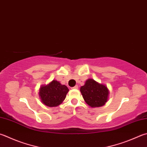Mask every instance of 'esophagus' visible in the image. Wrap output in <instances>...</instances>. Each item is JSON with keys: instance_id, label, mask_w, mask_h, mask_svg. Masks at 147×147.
<instances>
[{"instance_id": "1", "label": "esophagus", "mask_w": 147, "mask_h": 147, "mask_svg": "<svg viewBox=\"0 0 147 147\" xmlns=\"http://www.w3.org/2000/svg\"><path fill=\"white\" fill-rule=\"evenodd\" d=\"M72 89H78V86H77V85L75 86L74 87H73V88H72Z\"/></svg>"}]
</instances>
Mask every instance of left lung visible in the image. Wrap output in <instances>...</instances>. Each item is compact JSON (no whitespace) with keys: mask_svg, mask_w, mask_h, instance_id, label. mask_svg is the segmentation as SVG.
I'll return each mask as SVG.
<instances>
[{"mask_svg":"<svg viewBox=\"0 0 147 147\" xmlns=\"http://www.w3.org/2000/svg\"><path fill=\"white\" fill-rule=\"evenodd\" d=\"M80 91L85 102L91 107L102 106L107 101L109 95L107 88L93 79L86 81L85 84L81 87Z\"/></svg>","mask_w":147,"mask_h":147,"instance_id":"obj_1","label":"left lung"}]
</instances>
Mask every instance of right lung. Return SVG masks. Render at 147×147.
<instances>
[{"label": "right lung", "instance_id": "add662e5", "mask_svg": "<svg viewBox=\"0 0 147 147\" xmlns=\"http://www.w3.org/2000/svg\"><path fill=\"white\" fill-rule=\"evenodd\" d=\"M68 91L66 86L61 84L57 81H52L47 86L41 87L39 95L45 106L56 107L62 103Z\"/></svg>", "mask_w": 147, "mask_h": 147}]
</instances>
